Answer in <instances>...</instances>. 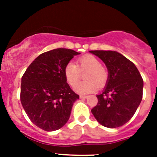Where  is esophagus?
<instances>
[{
    "instance_id": "1",
    "label": "esophagus",
    "mask_w": 157,
    "mask_h": 157,
    "mask_svg": "<svg viewBox=\"0 0 157 157\" xmlns=\"http://www.w3.org/2000/svg\"><path fill=\"white\" fill-rule=\"evenodd\" d=\"M79 98H81V99H86V98H88V96H85V95H80Z\"/></svg>"
}]
</instances>
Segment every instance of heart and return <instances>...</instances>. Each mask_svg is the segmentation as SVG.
I'll return each mask as SVG.
<instances>
[{"instance_id":"heart-1","label":"heart","mask_w":157,"mask_h":157,"mask_svg":"<svg viewBox=\"0 0 157 157\" xmlns=\"http://www.w3.org/2000/svg\"><path fill=\"white\" fill-rule=\"evenodd\" d=\"M84 79L86 81L80 83L75 88V90L80 94H87L94 92L98 86L105 85L109 73L101 66L99 59L93 55H86L77 60V65L68 63L63 69L65 79L71 86H75L81 79V73H85Z\"/></svg>"}]
</instances>
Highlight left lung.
Here are the masks:
<instances>
[{
    "mask_svg": "<svg viewBox=\"0 0 157 157\" xmlns=\"http://www.w3.org/2000/svg\"><path fill=\"white\" fill-rule=\"evenodd\" d=\"M105 63L109 78L98 105L91 112L104 127L124 125L138 109L143 91V79L134 63L116 51H90Z\"/></svg>",
    "mask_w": 157,
    "mask_h": 157,
    "instance_id": "obj_1",
    "label": "left lung"
}]
</instances>
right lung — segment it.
Returning a JSON list of instances; mask_svg holds the SVG:
<instances>
[{
  "label": "right lung",
  "instance_id": "add662e5",
  "mask_svg": "<svg viewBox=\"0 0 157 157\" xmlns=\"http://www.w3.org/2000/svg\"><path fill=\"white\" fill-rule=\"evenodd\" d=\"M79 54L67 48L45 52L30 63L22 77V105L32 123L45 131L63 127L73 104L79 99L63 74L65 66Z\"/></svg>",
  "mask_w": 157,
  "mask_h": 157
}]
</instances>
